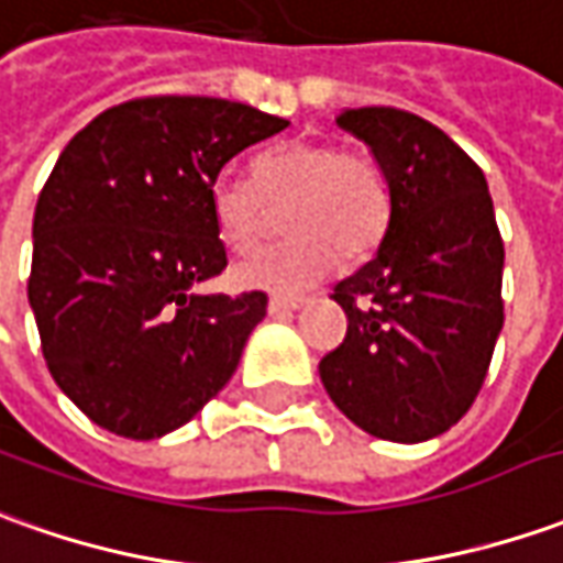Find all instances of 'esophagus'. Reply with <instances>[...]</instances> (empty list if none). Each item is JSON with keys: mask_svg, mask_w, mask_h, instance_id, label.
<instances>
[{"mask_svg": "<svg viewBox=\"0 0 563 563\" xmlns=\"http://www.w3.org/2000/svg\"><path fill=\"white\" fill-rule=\"evenodd\" d=\"M305 305H308V298H301V296H271V301H267V311L292 313L298 311V308H305Z\"/></svg>", "mask_w": 563, "mask_h": 563, "instance_id": "obj_1", "label": "esophagus"}]
</instances>
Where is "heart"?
<instances>
[{
	"instance_id": "obj_1",
	"label": "heart",
	"mask_w": 563,
	"mask_h": 563,
	"mask_svg": "<svg viewBox=\"0 0 563 563\" xmlns=\"http://www.w3.org/2000/svg\"><path fill=\"white\" fill-rule=\"evenodd\" d=\"M283 212L277 246L233 267L243 289L298 292L330 271L332 258L361 262L376 250L391 216V194L376 156L327 137H292L252 163V181L218 178L209 209L224 250L250 252L267 228V209Z\"/></svg>"
}]
</instances>
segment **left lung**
Here are the masks:
<instances>
[{
  "mask_svg": "<svg viewBox=\"0 0 563 563\" xmlns=\"http://www.w3.org/2000/svg\"><path fill=\"white\" fill-rule=\"evenodd\" d=\"M335 122L376 156L391 216L376 255L332 289L345 342L320 361L332 404L366 434L419 443L468 412L503 330V262L487 178L438 125L397 107Z\"/></svg>",
  "mask_w": 563,
  "mask_h": 563,
  "instance_id": "8db88e82",
  "label": "left lung"
}]
</instances>
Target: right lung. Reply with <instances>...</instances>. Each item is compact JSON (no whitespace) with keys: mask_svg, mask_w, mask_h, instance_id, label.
Returning <instances> with one entry per match:
<instances>
[{"mask_svg":"<svg viewBox=\"0 0 563 563\" xmlns=\"http://www.w3.org/2000/svg\"><path fill=\"white\" fill-rule=\"evenodd\" d=\"M286 125L224 98L156 95L104 110L57 156L26 296L48 373L95 426L153 441L228 385L267 296L194 292L228 267L209 194Z\"/></svg>","mask_w":563,"mask_h":563,"instance_id":"1","label":"right lung"}]
</instances>
